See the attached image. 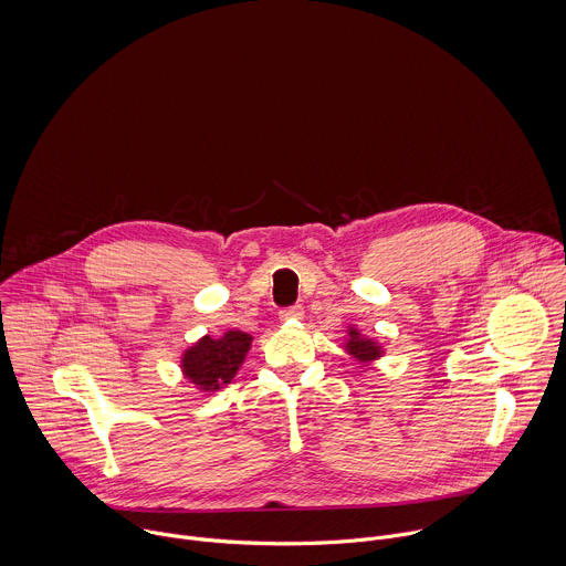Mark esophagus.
<instances>
[{
    "mask_svg": "<svg viewBox=\"0 0 566 566\" xmlns=\"http://www.w3.org/2000/svg\"><path fill=\"white\" fill-rule=\"evenodd\" d=\"M302 306L300 304H291V306H284V308H280V317L282 319H297V317H302Z\"/></svg>",
    "mask_w": 566,
    "mask_h": 566,
    "instance_id": "esophagus-1",
    "label": "esophagus"
}]
</instances>
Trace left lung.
<instances>
[{"mask_svg": "<svg viewBox=\"0 0 566 566\" xmlns=\"http://www.w3.org/2000/svg\"><path fill=\"white\" fill-rule=\"evenodd\" d=\"M349 336H352V340L347 343V349H349V354H354L356 358H360V360H369V358H376V356L380 354V349H378L374 343L358 338L356 329H352V332H349Z\"/></svg>", "mask_w": 566, "mask_h": 566, "instance_id": "obj_1", "label": "left lung"}]
</instances>
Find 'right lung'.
I'll list each match as a JSON object with an SVG mask.
<instances>
[{
    "mask_svg": "<svg viewBox=\"0 0 566 566\" xmlns=\"http://www.w3.org/2000/svg\"><path fill=\"white\" fill-rule=\"evenodd\" d=\"M251 336L244 332H228L221 340H212L206 336L184 356L186 376L206 391L219 389V385L230 382L234 371L244 360Z\"/></svg>",
    "mask_w": 566,
    "mask_h": 566,
    "instance_id": "obj_1",
    "label": "right lung"
}]
</instances>
